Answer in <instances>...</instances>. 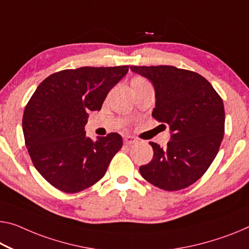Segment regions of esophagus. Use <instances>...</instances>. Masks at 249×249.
<instances>
[{
	"mask_svg": "<svg viewBox=\"0 0 249 249\" xmlns=\"http://www.w3.org/2000/svg\"><path fill=\"white\" fill-rule=\"evenodd\" d=\"M124 141L125 144H132V143H136L137 142V139L135 137L132 136H124Z\"/></svg>",
	"mask_w": 249,
	"mask_h": 249,
	"instance_id": "obj_1",
	"label": "esophagus"
}]
</instances>
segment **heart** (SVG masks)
I'll use <instances>...</instances> for the list:
<instances>
[{"label": "heart", "instance_id": "b5f03b06", "mask_svg": "<svg viewBox=\"0 0 249 249\" xmlns=\"http://www.w3.org/2000/svg\"><path fill=\"white\" fill-rule=\"evenodd\" d=\"M135 80H142L141 78H137V79H135Z\"/></svg>", "mask_w": 249, "mask_h": 249}]
</instances>
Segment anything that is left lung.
Listing matches in <instances>:
<instances>
[{"label":"left lung","mask_w":249,"mask_h":249,"mask_svg":"<svg viewBox=\"0 0 249 249\" xmlns=\"http://www.w3.org/2000/svg\"><path fill=\"white\" fill-rule=\"evenodd\" d=\"M130 69L154 83L152 117L171 130L166 147L150 142L154 157L139 168L140 174L160 189L187 188L207 171L219 150L225 133L223 99L204 76L194 71L173 66Z\"/></svg>","instance_id":"obj_1"}]
</instances>
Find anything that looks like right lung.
Here are the masks:
<instances>
[{"mask_svg":"<svg viewBox=\"0 0 249 249\" xmlns=\"http://www.w3.org/2000/svg\"><path fill=\"white\" fill-rule=\"evenodd\" d=\"M129 66L82 67L55 72L34 91L23 113L25 146L40 175L63 193L89 188L105 176L122 147L117 132L87 137L90 111L100 110L107 94Z\"/></svg>","mask_w":249,"mask_h":249,"instance_id":"obj_1","label":"right lung"}]
</instances>
